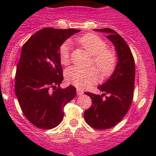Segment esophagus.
Returning a JSON list of instances; mask_svg holds the SVG:
<instances>
[{"label": "esophagus", "mask_w": 156, "mask_h": 156, "mask_svg": "<svg viewBox=\"0 0 156 156\" xmlns=\"http://www.w3.org/2000/svg\"><path fill=\"white\" fill-rule=\"evenodd\" d=\"M76 93H77V95L83 94V91L82 90H80V89H76Z\"/></svg>", "instance_id": "esophagus-1"}]
</instances>
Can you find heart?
<instances>
[{
    "label": "heart",
    "mask_w": 156,
    "mask_h": 156,
    "mask_svg": "<svg viewBox=\"0 0 156 156\" xmlns=\"http://www.w3.org/2000/svg\"><path fill=\"white\" fill-rule=\"evenodd\" d=\"M81 46L87 51L92 57V63L98 68L101 75L109 76L113 72L116 66L117 58L113 51L106 48V43L98 36L88 34L83 36L78 40ZM60 62L63 66H68L70 63V44L65 41L60 45L58 49ZM98 71L94 67L82 69L72 66L65 72L66 80L77 87H88L92 86L98 80Z\"/></svg>",
    "instance_id": "heart-1"
}]
</instances>
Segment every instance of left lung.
<instances>
[{
    "label": "left lung",
    "mask_w": 156,
    "mask_h": 156,
    "mask_svg": "<svg viewBox=\"0 0 156 156\" xmlns=\"http://www.w3.org/2000/svg\"><path fill=\"white\" fill-rule=\"evenodd\" d=\"M107 34L106 37L115 46L118 62L109 79L98 87L101 95L85 92L91 98V106L84 112V119L97 129L113 127L129 110L133 97L135 79L134 58L124 39L109 28L95 29Z\"/></svg>",
    "instance_id": "8db88e82"
}]
</instances>
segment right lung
<instances>
[{"mask_svg":"<svg viewBox=\"0 0 156 156\" xmlns=\"http://www.w3.org/2000/svg\"><path fill=\"white\" fill-rule=\"evenodd\" d=\"M80 30L44 28L23 44L16 68L15 91L23 114L40 129L55 127L62 121L65 105L76 89L60 87L63 74L60 45Z\"/></svg>","mask_w":156,"mask_h":156,"instance_id":"1","label":"right lung"}]
</instances>
